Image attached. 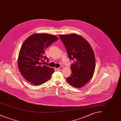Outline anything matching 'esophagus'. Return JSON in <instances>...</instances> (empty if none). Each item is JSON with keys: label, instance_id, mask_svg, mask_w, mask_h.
Segmentation results:
<instances>
[{"label": "esophagus", "instance_id": "1", "mask_svg": "<svg viewBox=\"0 0 121 121\" xmlns=\"http://www.w3.org/2000/svg\"><path fill=\"white\" fill-rule=\"evenodd\" d=\"M63 69V67H60V68H58V71H61V70H62Z\"/></svg>", "mask_w": 121, "mask_h": 121}]
</instances>
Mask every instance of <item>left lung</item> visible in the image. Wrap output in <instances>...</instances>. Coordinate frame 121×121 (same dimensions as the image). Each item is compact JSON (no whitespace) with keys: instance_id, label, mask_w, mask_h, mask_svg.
<instances>
[{"instance_id":"left-lung-1","label":"left lung","mask_w":121,"mask_h":121,"mask_svg":"<svg viewBox=\"0 0 121 121\" xmlns=\"http://www.w3.org/2000/svg\"><path fill=\"white\" fill-rule=\"evenodd\" d=\"M70 60L71 75L66 78L69 84L76 88L83 86L94 74L96 62L92 47L82 36L76 34L59 35Z\"/></svg>"}]
</instances>
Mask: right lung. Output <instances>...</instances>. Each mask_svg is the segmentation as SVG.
Listing matches in <instances>:
<instances>
[{
	"label": "right lung",
	"instance_id": "obj_1",
	"mask_svg": "<svg viewBox=\"0 0 121 121\" xmlns=\"http://www.w3.org/2000/svg\"><path fill=\"white\" fill-rule=\"evenodd\" d=\"M58 39L53 35L36 33L24 41L18 57V68L23 78L32 84L39 85L51 78L54 70L43 62L49 61L44 56L46 48Z\"/></svg>",
	"mask_w": 121,
	"mask_h": 121
}]
</instances>
